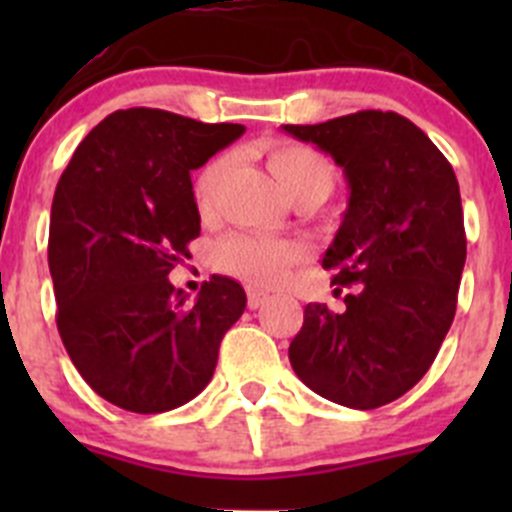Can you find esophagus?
I'll list each match as a JSON object with an SVG mask.
<instances>
[{"instance_id":"34e87169","label":"esophagus","mask_w":512,"mask_h":512,"mask_svg":"<svg viewBox=\"0 0 512 512\" xmlns=\"http://www.w3.org/2000/svg\"><path fill=\"white\" fill-rule=\"evenodd\" d=\"M265 302H270V292H265V289H247V307L260 309Z\"/></svg>"}]
</instances>
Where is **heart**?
Masks as SVG:
<instances>
[{"label":"heart","instance_id":"heart-1","mask_svg":"<svg viewBox=\"0 0 512 512\" xmlns=\"http://www.w3.org/2000/svg\"><path fill=\"white\" fill-rule=\"evenodd\" d=\"M225 168L227 156H215L195 173L193 200L200 213L213 205L215 188ZM270 168L287 195L309 185H322L327 190H332L334 185V168L312 148L289 146V143L275 146L270 151ZM299 257L302 247L267 235H232L213 250V262L220 272L250 285H277L285 280L289 267L299 262Z\"/></svg>","mask_w":512,"mask_h":512}]
</instances>
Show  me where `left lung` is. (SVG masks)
I'll use <instances>...</instances> for the list:
<instances>
[{"mask_svg":"<svg viewBox=\"0 0 512 512\" xmlns=\"http://www.w3.org/2000/svg\"><path fill=\"white\" fill-rule=\"evenodd\" d=\"M282 131L344 170L347 213L322 265L334 270V285H354L342 312L304 307L289 361L314 394L379 409L421 381L456 314L466 265L456 173L431 138L394 111Z\"/></svg>","mask_w":512,"mask_h":512,"instance_id":"left-lung-1","label":"left lung"}]
</instances>
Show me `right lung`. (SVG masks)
<instances>
[{"label":"right lung","instance_id":"1","mask_svg":"<svg viewBox=\"0 0 512 512\" xmlns=\"http://www.w3.org/2000/svg\"><path fill=\"white\" fill-rule=\"evenodd\" d=\"M245 133L160 108L103 118L56 185L49 272L56 327L101 399L163 414L213 379L225 332L245 312V289L213 275L188 302L168 275L200 235L190 173Z\"/></svg>","mask_w":512,"mask_h":512}]
</instances>
